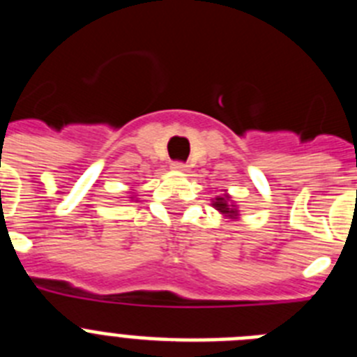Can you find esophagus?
<instances>
[{
	"label": "esophagus",
	"instance_id": "obj_1",
	"mask_svg": "<svg viewBox=\"0 0 357 357\" xmlns=\"http://www.w3.org/2000/svg\"><path fill=\"white\" fill-rule=\"evenodd\" d=\"M172 168L175 169V172H185V169H188L189 166L184 162V160H175V162L172 164Z\"/></svg>",
	"mask_w": 357,
	"mask_h": 357
}]
</instances>
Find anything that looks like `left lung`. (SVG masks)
Returning a JSON list of instances; mask_svg holds the SVG:
<instances>
[{"label": "left lung", "instance_id": "1", "mask_svg": "<svg viewBox=\"0 0 357 357\" xmlns=\"http://www.w3.org/2000/svg\"><path fill=\"white\" fill-rule=\"evenodd\" d=\"M214 207H218V211H222L223 214H236V211L232 209V207H229V204H227V198H216V202H214Z\"/></svg>", "mask_w": 357, "mask_h": 357}]
</instances>
